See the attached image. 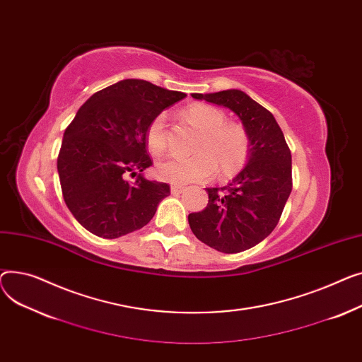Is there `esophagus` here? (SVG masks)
Instances as JSON below:
<instances>
[{
	"mask_svg": "<svg viewBox=\"0 0 362 362\" xmlns=\"http://www.w3.org/2000/svg\"><path fill=\"white\" fill-rule=\"evenodd\" d=\"M182 191H184L182 185H177V184L171 185V193L173 194H180V193H182Z\"/></svg>",
	"mask_w": 362,
	"mask_h": 362,
	"instance_id": "obj_1",
	"label": "esophagus"
}]
</instances>
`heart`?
<instances>
[{
  "label": "heart",
  "mask_w": 362,
  "mask_h": 362,
  "mask_svg": "<svg viewBox=\"0 0 362 362\" xmlns=\"http://www.w3.org/2000/svg\"><path fill=\"white\" fill-rule=\"evenodd\" d=\"M184 115L202 130L191 156L171 155L156 165V175L174 184L200 182L214 177L219 178L237 174L250 156V136L245 127L226 121L223 111L207 103H191ZM166 115H156L146 130L148 152L158 156L166 147Z\"/></svg>",
  "instance_id": "1"
}]
</instances>
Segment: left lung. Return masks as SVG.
I'll list each match as a JSON object with an SVG mask.
<instances>
[{"label":"left lung","instance_id":"1","mask_svg":"<svg viewBox=\"0 0 362 362\" xmlns=\"http://www.w3.org/2000/svg\"><path fill=\"white\" fill-rule=\"evenodd\" d=\"M193 98L232 110L250 136L245 168L226 187L207 188V206L188 215L202 243L226 254L240 252L263 241L282 216L292 191L289 146L272 112L247 93L232 89Z\"/></svg>","mask_w":362,"mask_h":362}]
</instances>
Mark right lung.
I'll return each mask as SVG.
<instances>
[{
  "instance_id": "add662e5",
  "label": "right lung",
  "mask_w": 362,
  "mask_h": 362,
  "mask_svg": "<svg viewBox=\"0 0 362 362\" xmlns=\"http://www.w3.org/2000/svg\"><path fill=\"white\" fill-rule=\"evenodd\" d=\"M185 96L127 78L80 106L64 133L57 168L64 202L81 226L112 240L151 222L171 189L140 174L152 166L146 130L166 106ZM129 173L136 182L124 180Z\"/></svg>"
}]
</instances>
